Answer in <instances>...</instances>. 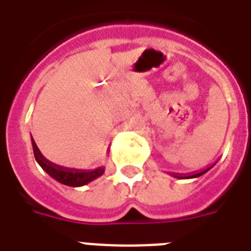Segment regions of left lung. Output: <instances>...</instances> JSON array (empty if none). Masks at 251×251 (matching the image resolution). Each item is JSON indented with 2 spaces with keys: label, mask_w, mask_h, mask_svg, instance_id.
<instances>
[{
  "label": "left lung",
  "mask_w": 251,
  "mask_h": 251,
  "mask_svg": "<svg viewBox=\"0 0 251 251\" xmlns=\"http://www.w3.org/2000/svg\"><path fill=\"white\" fill-rule=\"evenodd\" d=\"M214 167V164L210 165V167L205 168V169H202V171L200 172H195V173H190V175H177V173H172L171 176H173V177L176 178H179V179H187V178H196V177H200V176H202L204 173H206V172L210 169V168Z\"/></svg>",
  "instance_id": "1"
}]
</instances>
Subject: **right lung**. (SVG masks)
<instances>
[{
    "label": "right lung",
    "instance_id": "add662e5",
    "mask_svg": "<svg viewBox=\"0 0 251 251\" xmlns=\"http://www.w3.org/2000/svg\"><path fill=\"white\" fill-rule=\"evenodd\" d=\"M32 146L37 163L41 165V168L46 172L47 175L51 176L53 179L63 183V185L70 186V187H80V186L87 185L93 179L101 177L103 175V172H105V167H99L96 169H92V171H82V169H73V168H66L53 164L52 161L47 160L43 156L33 138Z\"/></svg>",
    "mask_w": 251,
    "mask_h": 251
}]
</instances>
